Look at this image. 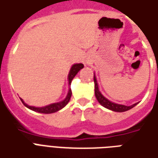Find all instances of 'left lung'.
<instances>
[{
	"label": "left lung",
	"instance_id": "1",
	"mask_svg": "<svg viewBox=\"0 0 158 158\" xmlns=\"http://www.w3.org/2000/svg\"><path fill=\"white\" fill-rule=\"evenodd\" d=\"M94 83H95V96H96V98H97V99H98V102H99V103H100L102 106H103L104 108H106V109H109V110H113V111H115V112H125V111H127V110H131L132 108H133V107L137 104V103H134V104H133V105H131V106H126V105H122V104H117V103L112 102L111 101H110L109 99H107L106 98H104V97L102 95V93L100 92L95 74H94Z\"/></svg>",
	"mask_w": 158,
	"mask_h": 158
}]
</instances>
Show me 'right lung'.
Masks as SVG:
<instances>
[{
    "label": "right lung",
    "instance_id": "obj_1",
    "mask_svg": "<svg viewBox=\"0 0 158 158\" xmlns=\"http://www.w3.org/2000/svg\"><path fill=\"white\" fill-rule=\"evenodd\" d=\"M84 68V65L82 63H78V64H74L73 65V67L70 69V72H69V74H68V82H69V85H71V82L73 79L75 77V75L79 73V71L80 69H82ZM72 96V90L71 89H69L68 90V93L67 95L66 98L64 99L63 101L59 102H56V103H52V104H49V105L44 106V107H40V108H37V107H33V106H29L27 105L21 98V102H23V104L27 107L28 109L30 110H33V111H36V112H38V113H42V114H51V113H55L56 111H59L60 110H61L62 108H64L65 106L67 105L70 100Z\"/></svg>",
    "mask_w": 158,
    "mask_h": 158
}]
</instances>
